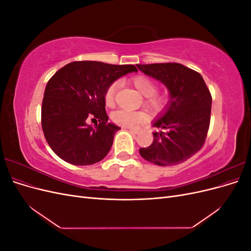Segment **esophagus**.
<instances>
[{"instance_id": "1", "label": "esophagus", "mask_w": 251, "mask_h": 251, "mask_svg": "<svg viewBox=\"0 0 251 251\" xmlns=\"http://www.w3.org/2000/svg\"><path fill=\"white\" fill-rule=\"evenodd\" d=\"M128 130H130L131 132H133L134 134H138L140 132V130H139V128H137V127H130V128H128Z\"/></svg>"}]
</instances>
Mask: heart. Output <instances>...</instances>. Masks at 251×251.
Listing matches in <instances>:
<instances>
[{
  "instance_id": "heart-1",
  "label": "heart",
  "mask_w": 251,
  "mask_h": 251,
  "mask_svg": "<svg viewBox=\"0 0 251 251\" xmlns=\"http://www.w3.org/2000/svg\"><path fill=\"white\" fill-rule=\"evenodd\" d=\"M132 85L144 96L143 105L151 113H160L169 103L170 97L166 93L157 92V83L146 75H137L131 79ZM118 89V83L112 82L104 92V102L108 107L115 104V97ZM147 119V114L142 111L118 110L112 114L114 124L125 127H132L140 125Z\"/></svg>"
}]
</instances>
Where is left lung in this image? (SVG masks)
Here are the masks:
<instances>
[{
    "label": "left lung",
    "mask_w": 251,
    "mask_h": 251,
    "mask_svg": "<svg viewBox=\"0 0 251 251\" xmlns=\"http://www.w3.org/2000/svg\"><path fill=\"white\" fill-rule=\"evenodd\" d=\"M168 87L171 100L153 125V143L139 149L147 161L159 166L186 161L202 149L210 124L211 94L201 74L178 63L137 65Z\"/></svg>",
    "instance_id": "left-lung-1"
}]
</instances>
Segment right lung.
I'll return each instance as SVG.
<instances>
[{
	"mask_svg": "<svg viewBox=\"0 0 251 251\" xmlns=\"http://www.w3.org/2000/svg\"><path fill=\"white\" fill-rule=\"evenodd\" d=\"M134 65H110L92 60L64 66L47 82L42 103V128L52 151L73 165H90L108 155L120 127L108 123L104 92ZM90 118L100 121L92 128Z\"/></svg>",
	"mask_w": 251,
	"mask_h": 251,
	"instance_id": "add662e5",
	"label": "right lung"
}]
</instances>
